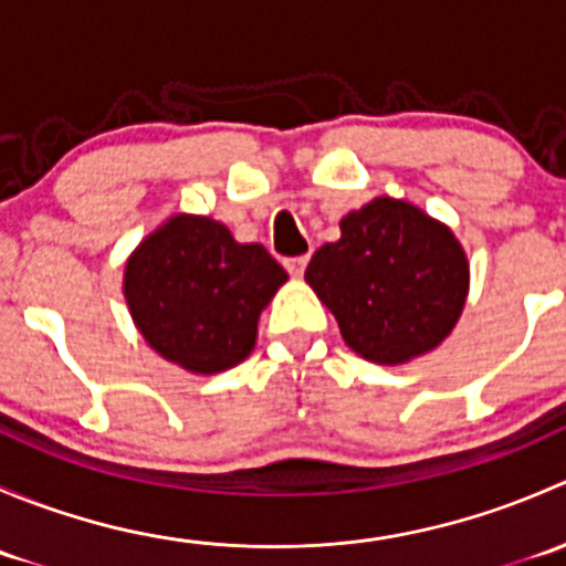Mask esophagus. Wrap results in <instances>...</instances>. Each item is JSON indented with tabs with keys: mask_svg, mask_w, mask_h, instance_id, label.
<instances>
[{
	"mask_svg": "<svg viewBox=\"0 0 566 566\" xmlns=\"http://www.w3.org/2000/svg\"><path fill=\"white\" fill-rule=\"evenodd\" d=\"M306 265H310V256H290V260H284V268L290 271V276H304Z\"/></svg>",
	"mask_w": 566,
	"mask_h": 566,
	"instance_id": "1",
	"label": "esophagus"
}]
</instances>
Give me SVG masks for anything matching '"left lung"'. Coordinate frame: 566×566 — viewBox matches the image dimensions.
Instances as JSON below:
<instances>
[{
    "label": "left lung",
    "mask_w": 566,
    "mask_h": 566,
    "mask_svg": "<svg viewBox=\"0 0 566 566\" xmlns=\"http://www.w3.org/2000/svg\"><path fill=\"white\" fill-rule=\"evenodd\" d=\"M315 251L306 282L350 350L405 364L436 350L462 315L468 256L447 224L405 199L378 197L339 221Z\"/></svg>",
    "instance_id": "8db88e82"
}]
</instances>
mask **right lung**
Instances as JSON below:
<instances>
[{
  "mask_svg": "<svg viewBox=\"0 0 566 566\" xmlns=\"http://www.w3.org/2000/svg\"><path fill=\"white\" fill-rule=\"evenodd\" d=\"M287 271L260 243H238L208 216H172L128 256L123 293L147 345L197 375L254 350L256 319Z\"/></svg>",
  "mask_w": 566,
  "mask_h": 566,
  "instance_id": "obj_1",
  "label": "right lung"
}]
</instances>
